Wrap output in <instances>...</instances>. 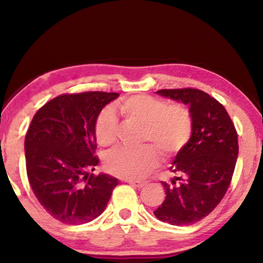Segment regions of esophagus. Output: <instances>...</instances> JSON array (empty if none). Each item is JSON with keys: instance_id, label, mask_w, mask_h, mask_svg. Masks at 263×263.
Returning <instances> with one entry per match:
<instances>
[{"instance_id": "esophagus-1", "label": "esophagus", "mask_w": 263, "mask_h": 263, "mask_svg": "<svg viewBox=\"0 0 263 263\" xmlns=\"http://www.w3.org/2000/svg\"><path fill=\"white\" fill-rule=\"evenodd\" d=\"M127 183H129L132 186H135V188H142L146 184L145 182L138 181V179H127Z\"/></svg>"}]
</instances>
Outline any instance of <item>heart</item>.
Wrapping results in <instances>:
<instances>
[{"label":"heart","instance_id":"1","mask_svg":"<svg viewBox=\"0 0 263 263\" xmlns=\"http://www.w3.org/2000/svg\"><path fill=\"white\" fill-rule=\"evenodd\" d=\"M120 111L129 121L143 127L142 140L154 143L161 152L177 153L188 141L192 120L183 106L168 105L163 100L146 95H136L124 99ZM118 121L110 107L102 110L95 123V135L100 146L109 147L116 142ZM159 161V154L152 146L138 149L124 147L114 149L105 158L106 170L127 179H140L149 174Z\"/></svg>","mask_w":263,"mask_h":263}]
</instances>
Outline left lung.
Instances as JSON below:
<instances>
[{"label": "left lung", "instance_id": "8db88e82", "mask_svg": "<svg viewBox=\"0 0 263 263\" xmlns=\"http://www.w3.org/2000/svg\"><path fill=\"white\" fill-rule=\"evenodd\" d=\"M164 98L189 107L192 135L170 167L175 176L164 186V202L154 215L170 225H190L207 217L224 197L238 157L237 133L225 107L195 88L160 89Z\"/></svg>", "mask_w": 263, "mask_h": 263}]
</instances>
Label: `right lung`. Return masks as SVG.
I'll return each mask as SVG.
<instances>
[{
  "label": "right lung",
  "instance_id": "add662e5",
  "mask_svg": "<svg viewBox=\"0 0 263 263\" xmlns=\"http://www.w3.org/2000/svg\"><path fill=\"white\" fill-rule=\"evenodd\" d=\"M118 93L62 95L34 115L25 139L27 177L39 203L64 224H84L105 210L118 179L95 176V123Z\"/></svg>",
  "mask_w": 263,
  "mask_h": 263
}]
</instances>
